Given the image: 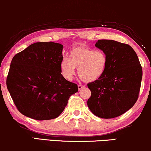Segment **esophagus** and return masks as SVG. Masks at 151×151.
I'll use <instances>...</instances> for the list:
<instances>
[{
  "mask_svg": "<svg viewBox=\"0 0 151 151\" xmlns=\"http://www.w3.org/2000/svg\"><path fill=\"white\" fill-rule=\"evenodd\" d=\"M85 88V86H82V85L78 86V89H79V91L81 90L82 88Z\"/></svg>",
  "mask_w": 151,
  "mask_h": 151,
  "instance_id": "obj_1",
  "label": "esophagus"
}]
</instances>
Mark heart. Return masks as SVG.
<instances>
[{
	"label": "heart",
	"mask_w": 151,
	"mask_h": 151,
	"mask_svg": "<svg viewBox=\"0 0 151 151\" xmlns=\"http://www.w3.org/2000/svg\"><path fill=\"white\" fill-rule=\"evenodd\" d=\"M107 58L103 51L91 49L85 46H78L72 49L70 58H64L60 63L62 75L71 80L78 69V75L82 81L91 83L98 80L104 74Z\"/></svg>",
	"instance_id": "b5f03b06"
}]
</instances>
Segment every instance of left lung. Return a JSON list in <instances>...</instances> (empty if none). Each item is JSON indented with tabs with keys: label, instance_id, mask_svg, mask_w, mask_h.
I'll list each match as a JSON object with an SVG mask.
<instances>
[{
	"label": "left lung",
	"instance_id": "obj_1",
	"mask_svg": "<svg viewBox=\"0 0 151 151\" xmlns=\"http://www.w3.org/2000/svg\"><path fill=\"white\" fill-rule=\"evenodd\" d=\"M95 47L105 53L107 65L100 79L88 83L91 112L102 118L119 116L134 106L138 99L142 68L130 46L111 40H100Z\"/></svg>",
	"mask_w": 151,
	"mask_h": 151
}]
</instances>
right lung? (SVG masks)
<instances>
[{"mask_svg":"<svg viewBox=\"0 0 151 151\" xmlns=\"http://www.w3.org/2000/svg\"><path fill=\"white\" fill-rule=\"evenodd\" d=\"M63 49L53 42H35L13 57L7 88L23 115L38 121L56 118L78 91L61 74Z\"/></svg>","mask_w":151,"mask_h":151,"instance_id":"obj_1","label":"right lung"}]
</instances>
